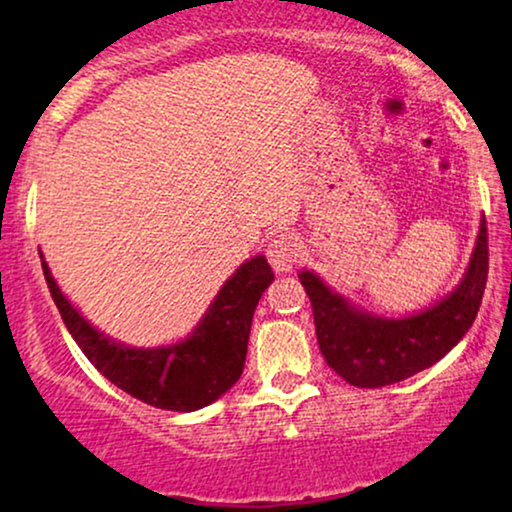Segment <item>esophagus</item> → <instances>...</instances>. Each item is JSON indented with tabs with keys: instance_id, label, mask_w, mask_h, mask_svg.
<instances>
[{
	"instance_id": "esophagus-1",
	"label": "esophagus",
	"mask_w": 512,
	"mask_h": 512,
	"mask_svg": "<svg viewBox=\"0 0 512 512\" xmlns=\"http://www.w3.org/2000/svg\"><path fill=\"white\" fill-rule=\"evenodd\" d=\"M303 256V240L296 233H282L268 244V261L277 272H291Z\"/></svg>"
}]
</instances>
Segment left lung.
<instances>
[{"instance_id": "left-lung-1", "label": "left lung", "mask_w": 512, "mask_h": 512, "mask_svg": "<svg viewBox=\"0 0 512 512\" xmlns=\"http://www.w3.org/2000/svg\"><path fill=\"white\" fill-rule=\"evenodd\" d=\"M487 223L480 219L471 261L443 300L410 317L389 319L349 303L317 272L298 279L312 303L317 342L328 366L354 387L377 389L433 366L473 326L487 284Z\"/></svg>"}]
</instances>
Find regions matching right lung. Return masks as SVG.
<instances>
[{"instance_id":"add662e5","label":"right lung","mask_w":512,"mask_h":512,"mask_svg":"<svg viewBox=\"0 0 512 512\" xmlns=\"http://www.w3.org/2000/svg\"><path fill=\"white\" fill-rule=\"evenodd\" d=\"M39 256L53 303L88 361L125 394L174 412L205 408L240 380L256 305L275 279L268 258H249L226 279L191 335L172 345L130 347L97 331L60 291L41 251Z\"/></svg>"}]
</instances>
